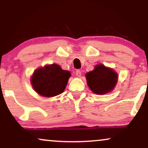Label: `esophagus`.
Returning <instances> with one entry per match:
<instances>
[{"label":"esophagus","instance_id":"1","mask_svg":"<svg viewBox=\"0 0 148 148\" xmlns=\"http://www.w3.org/2000/svg\"><path fill=\"white\" fill-rule=\"evenodd\" d=\"M76 75L78 76V77H81V70H79V69H78V70L76 71Z\"/></svg>","mask_w":148,"mask_h":148}]
</instances>
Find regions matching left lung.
Masks as SVG:
<instances>
[{
	"mask_svg": "<svg viewBox=\"0 0 148 148\" xmlns=\"http://www.w3.org/2000/svg\"><path fill=\"white\" fill-rule=\"evenodd\" d=\"M86 76L88 86L97 95L109 92L114 88L118 81L116 73L103 64L95 66L94 70L87 73Z\"/></svg>",
	"mask_w": 148,
	"mask_h": 148,
	"instance_id": "1",
	"label": "left lung"
}]
</instances>
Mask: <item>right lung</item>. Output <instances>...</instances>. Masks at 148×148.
<instances>
[{
  "instance_id": "add662e5",
  "label": "right lung",
  "mask_w": 148,
  "mask_h": 148,
  "mask_svg": "<svg viewBox=\"0 0 148 148\" xmlns=\"http://www.w3.org/2000/svg\"><path fill=\"white\" fill-rule=\"evenodd\" d=\"M70 76L69 71L63 70L58 64H53L35 70L31 84L39 95L50 97L64 91Z\"/></svg>"
}]
</instances>
